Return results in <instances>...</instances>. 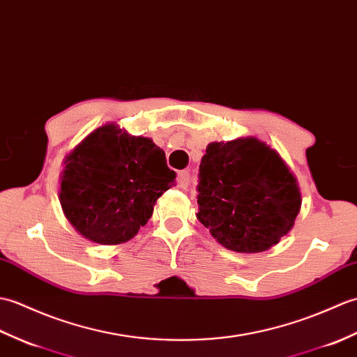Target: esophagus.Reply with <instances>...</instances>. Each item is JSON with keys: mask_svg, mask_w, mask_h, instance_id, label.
I'll return each instance as SVG.
<instances>
[{"mask_svg": "<svg viewBox=\"0 0 357 357\" xmlns=\"http://www.w3.org/2000/svg\"><path fill=\"white\" fill-rule=\"evenodd\" d=\"M177 180H178L180 188L186 189L189 186V183H191V174H189L188 171H180L177 176Z\"/></svg>", "mask_w": 357, "mask_h": 357, "instance_id": "1", "label": "esophagus"}]
</instances>
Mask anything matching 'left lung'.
Instances as JSON below:
<instances>
[{
    "label": "left lung",
    "instance_id": "8db88e82",
    "mask_svg": "<svg viewBox=\"0 0 357 357\" xmlns=\"http://www.w3.org/2000/svg\"><path fill=\"white\" fill-rule=\"evenodd\" d=\"M199 178L197 218L229 250L264 252L295 225L298 181L280 154L257 137L212 142Z\"/></svg>",
    "mask_w": 357,
    "mask_h": 357
}]
</instances>
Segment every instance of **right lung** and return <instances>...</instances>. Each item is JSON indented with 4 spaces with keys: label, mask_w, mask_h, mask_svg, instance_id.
<instances>
[{
    "label": "right lung",
    "mask_w": 357,
    "mask_h": 357,
    "mask_svg": "<svg viewBox=\"0 0 357 357\" xmlns=\"http://www.w3.org/2000/svg\"><path fill=\"white\" fill-rule=\"evenodd\" d=\"M64 163L62 211L84 238L105 245L131 240L176 181L163 149L116 123L89 134Z\"/></svg>",
    "instance_id": "right-lung-1"
}]
</instances>
